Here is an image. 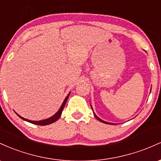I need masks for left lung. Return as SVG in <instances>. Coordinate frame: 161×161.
Instances as JSON below:
<instances>
[{
  "mask_svg": "<svg viewBox=\"0 0 161 161\" xmlns=\"http://www.w3.org/2000/svg\"><path fill=\"white\" fill-rule=\"evenodd\" d=\"M92 108V107H91ZM93 114H94V116L96 117V118H97V119H98L99 121H100V122H103V123H106V124H111V123H109V122H105V121H103L102 119H100V118H99V117L98 116H97V115H96V114H95V113H93Z\"/></svg>",
  "mask_w": 161,
  "mask_h": 161,
  "instance_id": "obj_1",
  "label": "left lung"
}]
</instances>
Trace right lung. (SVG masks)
<instances>
[{"mask_svg": "<svg viewBox=\"0 0 161 161\" xmlns=\"http://www.w3.org/2000/svg\"><path fill=\"white\" fill-rule=\"evenodd\" d=\"M69 94H70V93H69ZM69 94L67 96L66 98L64 99V102H63V103H62V105H61V106L60 107V109H59L58 111L55 115H52V117H50V118H48V119H46L41 120V121H31V120L26 119L23 118V117H21L20 115H19L18 114H17V115L19 117V118H21L23 120L27 121V122H30V123L39 125H49V124L53 123V122H56V121L59 119V117L61 116V113H62V111H63V109H64V106H65V103H66L67 100H68V97H69Z\"/></svg>", "mask_w": 161, "mask_h": 161, "instance_id": "1", "label": "right lung"}]
</instances>
